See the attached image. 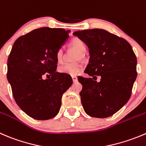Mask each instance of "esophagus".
<instances>
[{"instance_id":"34e87169","label":"esophagus","mask_w":146,"mask_h":146,"mask_svg":"<svg viewBox=\"0 0 146 146\" xmlns=\"http://www.w3.org/2000/svg\"><path fill=\"white\" fill-rule=\"evenodd\" d=\"M72 79H73V83H76V82L78 81V78L76 76H72Z\"/></svg>"}]
</instances>
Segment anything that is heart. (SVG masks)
Masks as SVG:
<instances>
[{"label": "heart", "instance_id": "1", "mask_svg": "<svg viewBox=\"0 0 146 146\" xmlns=\"http://www.w3.org/2000/svg\"><path fill=\"white\" fill-rule=\"evenodd\" d=\"M70 46L80 53V56H83L82 53L86 50V46L81 39L78 38H74L70 42ZM56 61L58 64L63 63V50L62 48L58 49L56 53ZM83 66L80 63H70L65 65L59 68V72L63 74L69 75L71 76H76L80 73L83 70Z\"/></svg>", "mask_w": 146, "mask_h": 146}]
</instances>
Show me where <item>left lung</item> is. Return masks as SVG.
Returning <instances> with one entry per match:
<instances>
[{"mask_svg":"<svg viewBox=\"0 0 146 146\" xmlns=\"http://www.w3.org/2000/svg\"><path fill=\"white\" fill-rule=\"evenodd\" d=\"M73 34L89 48L85 73L93 78H78L83 86L80 96L85 112L95 118L111 116L131 98L137 77L136 56L127 40L105 30H83ZM96 75L102 77L100 82L95 80Z\"/></svg>","mask_w":146,"mask_h":146,"instance_id":"8db88e82","label":"left lung"}]
</instances>
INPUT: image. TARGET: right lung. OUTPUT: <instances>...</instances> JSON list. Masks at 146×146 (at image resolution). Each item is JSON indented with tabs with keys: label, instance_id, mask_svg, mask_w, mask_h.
<instances>
[{
	"label": "right lung",
	"instance_id": "obj_1",
	"mask_svg": "<svg viewBox=\"0 0 146 146\" xmlns=\"http://www.w3.org/2000/svg\"><path fill=\"white\" fill-rule=\"evenodd\" d=\"M69 33L63 28H38L18 38L11 49L7 78L17 105L34 119L56 116L63 94L73 83L69 75L56 72V53ZM44 74L51 78L43 80Z\"/></svg>",
	"mask_w": 146,
	"mask_h": 146
}]
</instances>
